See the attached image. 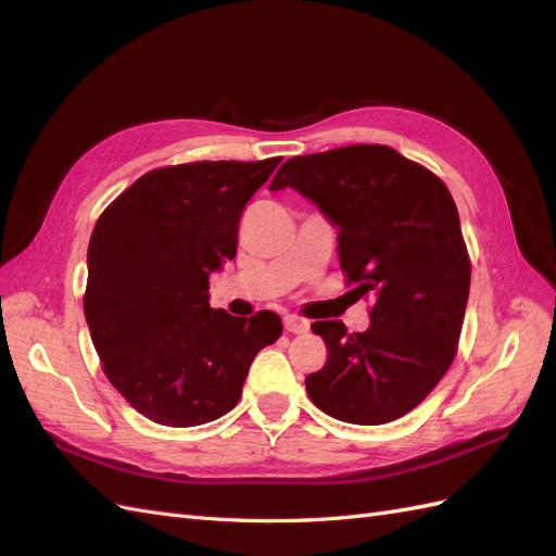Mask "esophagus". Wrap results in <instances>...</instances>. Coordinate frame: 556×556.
Here are the masks:
<instances>
[{
    "label": "esophagus",
    "instance_id": "34e87169",
    "mask_svg": "<svg viewBox=\"0 0 556 556\" xmlns=\"http://www.w3.org/2000/svg\"><path fill=\"white\" fill-rule=\"evenodd\" d=\"M282 325H285V331H290V333H306L311 327L308 319L299 317V315H285Z\"/></svg>",
    "mask_w": 556,
    "mask_h": 556
}]
</instances>
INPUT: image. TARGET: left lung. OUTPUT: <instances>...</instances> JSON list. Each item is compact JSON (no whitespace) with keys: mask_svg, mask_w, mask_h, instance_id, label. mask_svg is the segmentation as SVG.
<instances>
[{"mask_svg":"<svg viewBox=\"0 0 556 556\" xmlns=\"http://www.w3.org/2000/svg\"><path fill=\"white\" fill-rule=\"evenodd\" d=\"M282 188L339 227L345 282L374 299L366 331L313 323L329 355L306 392L343 422H392L427 399L457 355L470 260L454 199L439 176L380 143L292 157L271 182Z\"/></svg>","mask_w":556,"mask_h":556,"instance_id":"left-lung-1","label":"left lung"}]
</instances>
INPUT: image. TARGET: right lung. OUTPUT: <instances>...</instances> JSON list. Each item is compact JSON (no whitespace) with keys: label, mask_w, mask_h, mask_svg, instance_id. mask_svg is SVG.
<instances>
[{"label":"right lung","mask_w":556,"mask_h":556,"mask_svg":"<svg viewBox=\"0 0 556 556\" xmlns=\"http://www.w3.org/2000/svg\"><path fill=\"white\" fill-rule=\"evenodd\" d=\"M280 157L188 162L143 174L106 206L88 248L83 311L109 382L164 427L237 406L280 317L208 306V276L237 257L239 220Z\"/></svg>","instance_id":"right-lung-1"}]
</instances>
